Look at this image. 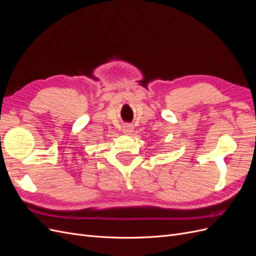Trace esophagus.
Here are the masks:
<instances>
[{
  "instance_id": "esophagus-1",
  "label": "esophagus",
  "mask_w": 256,
  "mask_h": 256,
  "mask_svg": "<svg viewBox=\"0 0 256 256\" xmlns=\"http://www.w3.org/2000/svg\"><path fill=\"white\" fill-rule=\"evenodd\" d=\"M122 132H125L126 134H131L134 132V126L130 125V124H127V125H124Z\"/></svg>"
}]
</instances>
